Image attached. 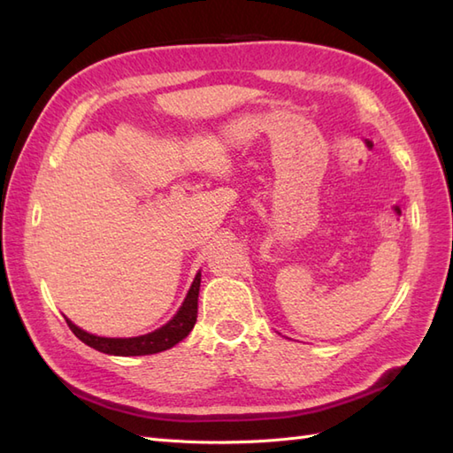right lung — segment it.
<instances>
[{
    "label": "right lung",
    "instance_id": "obj_1",
    "mask_svg": "<svg viewBox=\"0 0 453 453\" xmlns=\"http://www.w3.org/2000/svg\"><path fill=\"white\" fill-rule=\"evenodd\" d=\"M198 290H200V271L196 273L195 280H192L185 302L180 303L179 311L171 317V319L159 326V329L140 334V336H128V339H111V336H99L91 334L88 331L80 329L78 325L72 323L65 317L67 325H70L72 333L78 336L81 342H85L91 349L99 350L103 354L111 356H146V354H157L167 349H173L177 342L187 339L192 326L196 323L198 313Z\"/></svg>",
    "mask_w": 453,
    "mask_h": 453
}]
</instances>
